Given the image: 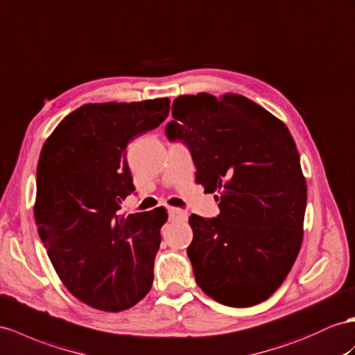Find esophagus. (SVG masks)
<instances>
[{
	"instance_id": "34e87169",
	"label": "esophagus",
	"mask_w": 355,
	"mask_h": 355,
	"mask_svg": "<svg viewBox=\"0 0 355 355\" xmlns=\"http://www.w3.org/2000/svg\"><path fill=\"white\" fill-rule=\"evenodd\" d=\"M169 219L171 220H186L187 219V211L181 210V208L171 207L169 208Z\"/></svg>"
}]
</instances>
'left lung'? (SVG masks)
I'll return each mask as SVG.
<instances>
[{
    "instance_id": "1",
    "label": "left lung",
    "mask_w": 355,
    "mask_h": 355,
    "mask_svg": "<svg viewBox=\"0 0 355 355\" xmlns=\"http://www.w3.org/2000/svg\"><path fill=\"white\" fill-rule=\"evenodd\" d=\"M172 116L168 139L187 145L196 181L219 193V216L189 217L196 284L225 306L264 302L288 276L303 241L307 189L293 136L237 94L180 96Z\"/></svg>"
}]
</instances>
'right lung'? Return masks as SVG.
<instances>
[{
    "instance_id": "1",
    "label": "right lung",
    "mask_w": 355,
    "mask_h": 355,
    "mask_svg": "<svg viewBox=\"0 0 355 355\" xmlns=\"http://www.w3.org/2000/svg\"><path fill=\"white\" fill-rule=\"evenodd\" d=\"M168 114L166 97L84 105L42 148L34 205L40 240L66 288L100 311H124L151 289L168 213H120L135 190L125 148Z\"/></svg>"
}]
</instances>
